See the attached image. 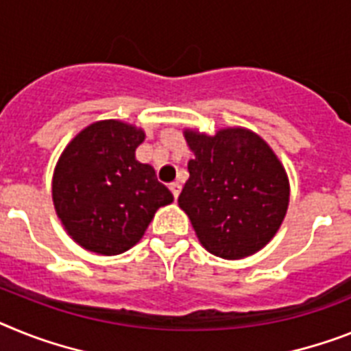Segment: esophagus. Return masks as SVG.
Instances as JSON below:
<instances>
[{
    "instance_id": "34e87169",
    "label": "esophagus",
    "mask_w": 351,
    "mask_h": 351,
    "mask_svg": "<svg viewBox=\"0 0 351 351\" xmlns=\"http://www.w3.org/2000/svg\"><path fill=\"white\" fill-rule=\"evenodd\" d=\"M171 193H173V196H175V199H178V196H180L182 193V185L178 184V182H173V184L169 185Z\"/></svg>"
}]
</instances>
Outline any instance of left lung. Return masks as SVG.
Masks as SVG:
<instances>
[{"mask_svg":"<svg viewBox=\"0 0 351 351\" xmlns=\"http://www.w3.org/2000/svg\"><path fill=\"white\" fill-rule=\"evenodd\" d=\"M185 141L196 158L187 164L178 205L203 248L228 261L264 248L289 205V180L273 149L244 128L185 130Z\"/></svg>","mask_w":351,"mask_h":351,"instance_id":"1","label":"left lung"}]
</instances>
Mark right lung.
Returning a JSON list of instances; mask_svg holds the SVG:
<instances>
[{
    "mask_svg": "<svg viewBox=\"0 0 351 351\" xmlns=\"http://www.w3.org/2000/svg\"><path fill=\"white\" fill-rule=\"evenodd\" d=\"M144 132L98 121L67 144L53 175V203L67 234L89 252L119 255L141 241L173 202L155 169L135 160Z\"/></svg>",
    "mask_w": 351,
    "mask_h": 351,
    "instance_id": "1",
    "label": "right lung"
}]
</instances>
